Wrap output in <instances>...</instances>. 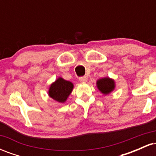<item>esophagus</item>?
I'll return each instance as SVG.
<instances>
[{
    "instance_id": "1",
    "label": "esophagus",
    "mask_w": 156,
    "mask_h": 156,
    "mask_svg": "<svg viewBox=\"0 0 156 156\" xmlns=\"http://www.w3.org/2000/svg\"><path fill=\"white\" fill-rule=\"evenodd\" d=\"M79 80H80V82H81V83H85V82H87V77H86V76L80 77V78H79Z\"/></svg>"
}]
</instances>
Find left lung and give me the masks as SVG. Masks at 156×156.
I'll use <instances>...</instances> for the list:
<instances>
[{"mask_svg":"<svg viewBox=\"0 0 156 156\" xmlns=\"http://www.w3.org/2000/svg\"><path fill=\"white\" fill-rule=\"evenodd\" d=\"M96 86L98 90L104 95L110 94L114 90L116 87L114 80L109 77H105L98 79L96 82Z\"/></svg>","mask_w":156,"mask_h":156,"instance_id":"left-lung-1","label":"left lung"}]
</instances>
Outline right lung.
<instances>
[{"label": "right lung", "instance_id": "1", "mask_svg": "<svg viewBox=\"0 0 156 156\" xmlns=\"http://www.w3.org/2000/svg\"><path fill=\"white\" fill-rule=\"evenodd\" d=\"M73 87L74 85L72 82L59 77L51 84L48 90V95L54 101L64 103L67 101L68 97L73 92Z\"/></svg>", "mask_w": 156, "mask_h": 156}]
</instances>
